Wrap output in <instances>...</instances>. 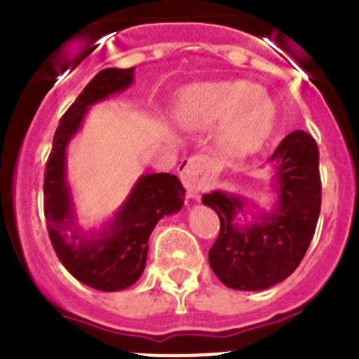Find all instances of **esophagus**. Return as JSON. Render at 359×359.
Returning <instances> with one entry per match:
<instances>
[{"instance_id": "esophagus-1", "label": "esophagus", "mask_w": 359, "mask_h": 359, "mask_svg": "<svg viewBox=\"0 0 359 359\" xmlns=\"http://www.w3.org/2000/svg\"><path fill=\"white\" fill-rule=\"evenodd\" d=\"M205 169L207 165L201 158H190L185 163L182 165V172H180V177H182L183 185L187 189V194L190 198H196V196L201 192L205 187H207V176H205Z\"/></svg>"}]
</instances>
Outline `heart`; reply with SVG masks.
I'll use <instances>...</instances> for the list:
<instances>
[{"instance_id":"b5f03b06","label":"heart","mask_w":359,"mask_h":359,"mask_svg":"<svg viewBox=\"0 0 359 359\" xmlns=\"http://www.w3.org/2000/svg\"><path fill=\"white\" fill-rule=\"evenodd\" d=\"M172 115L187 131H207L219 123L215 144L230 158H244L259 151L277 126L273 98L246 81L187 86L177 95Z\"/></svg>"}]
</instances>
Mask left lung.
<instances>
[{"label":"left lung","mask_w":359,"mask_h":359,"mask_svg":"<svg viewBox=\"0 0 359 359\" xmlns=\"http://www.w3.org/2000/svg\"><path fill=\"white\" fill-rule=\"evenodd\" d=\"M277 194L271 210L253 207L252 221L239 223L248 199L226 190L203 196L221 221L208 262L226 287L262 291L286 280L306 255L318 223L322 185L313 136L293 131L269 158Z\"/></svg>","instance_id":"8db88e82"}]
</instances>
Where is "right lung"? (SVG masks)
Returning a JSON list of instances; mask_svg holds the SVG:
<instances>
[{"instance_id": "obj_1", "label": "right lung", "mask_w": 359, "mask_h": 359, "mask_svg": "<svg viewBox=\"0 0 359 359\" xmlns=\"http://www.w3.org/2000/svg\"><path fill=\"white\" fill-rule=\"evenodd\" d=\"M135 68H106L86 86L59 122L44 172V217L59 261L79 282L98 291L133 286L145 269L149 237L163 215L182 210L185 189L169 172L142 174L115 215L98 230L79 224L66 176V151L93 104L122 93Z\"/></svg>"}]
</instances>
